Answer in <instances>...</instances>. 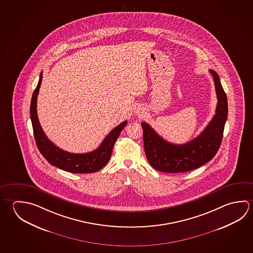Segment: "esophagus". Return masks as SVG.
I'll return each mask as SVG.
<instances>
[{"instance_id": "1", "label": "esophagus", "mask_w": 253, "mask_h": 253, "mask_svg": "<svg viewBox=\"0 0 253 253\" xmlns=\"http://www.w3.org/2000/svg\"><path fill=\"white\" fill-rule=\"evenodd\" d=\"M137 113H138V114H139V113H141V112H140V110L138 109V110H137Z\"/></svg>"}]
</instances>
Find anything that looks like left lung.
<instances>
[{"mask_svg":"<svg viewBox=\"0 0 253 253\" xmlns=\"http://www.w3.org/2000/svg\"><path fill=\"white\" fill-rule=\"evenodd\" d=\"M212 75L217 93L216 114L198 137L183 145L166 141L146 123H142L144 148L153 168L162 172H186L212 159L221 144L228 107L227 98L217 73Z\"/></svg>","mask_w":253,"mask_h":253,"instance_id":"8db88e82","label":"left lung"}]
</instances>
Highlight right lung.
<instances>
[{"label": "right lung", "instance_id": "right-lung-1", "mask_svg": "<svg viewBox=\"0 0 253 253\" xmlns=\"http://www.w3.org/2000/svg\"><path fill=\"white\" fill-rule=\"evenodd\" d=\"M42 80V73H41L40 79L36 89L32 96L30 106V116L34 129V136L36 146L49 164L58 168L71 173H93L102 169L111 158L112 151L115 146L121 131L127 125V121L123 122L116 126L105 137L101 145L96 150L86 154H73L62 150L54 145L52 142L46 137L44 131L41 127L37 116V96L39 93L41 84Z\"/></svg>", "mask_w": 253, "mask_h": 253}]
</instances>
